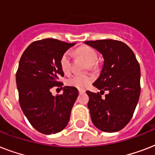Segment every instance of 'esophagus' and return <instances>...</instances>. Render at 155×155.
Instances as JSON below:
<instances>
[{"instance_id": "1", "label": "esophagus", "mask_w": 155, "mask_h": 155, "mask_svg": "<svg viewBox=\"0 0 155 155\" xmlns=\"http://www.w3.org/2000/svg\"><path fill=\"white\" fill-rule=\"evenodd\" d=\"M84 92H85L84 90H82V89H79V93L80 94H81V93H84Z\"/></svg>"}]
</instances>
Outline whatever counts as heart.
<instances>
[{"mask_svg": "<svg viewBox=\"0 0 155 155\" xmlns=\"http://www.w3.org/2000/svg\"><path fill=\"white\" fill-rule=\"evenodd\" d=\"M77 54L82 57L90 65V68H93L95 63L98 60V56L94 49L89 47H81L76 51ZM60 67L64 74H68L71 70V54L65 52L60 58ZM92 81V77L90 75H75L68 79L67 83L69 86L77 87L79 89H84L90 84Z\"/></svg>", "mask_w": 155, "mask_h": 155, "instance_id": "obj_1", "label": "heart"}]
</instances>
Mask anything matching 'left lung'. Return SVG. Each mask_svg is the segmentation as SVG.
Instances as JSON below:
<instances>
[{"label":"left lung","instance_id":"left-lung-1","mask_svg":"<svg viewBox=\"0 0 155 155\" xmlns=\"http://www.w3.org/2000/svg\"><path fill=\"white\" fill-rule=\"evenodd\" d=\"M84 43L99 51L104 58L101 75L92 84L101 92L87 91L91 119L103 132H117L130 122L139 100V63L132 50L120 41L104 39ZM104 91L108 94L102 98Z\"/></svg>","mask_w":155,"mask_h":155}]
</instances>
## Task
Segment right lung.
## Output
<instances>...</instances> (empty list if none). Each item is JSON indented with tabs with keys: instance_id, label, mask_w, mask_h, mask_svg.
<instances>
[{
	"instance_id": "right-lung-1",
	"label": "right lung",
	"mask_w": 155,
	"mask_h": 155,
	"mask_svg": "<svg viewBox=\"0 0 155 155\" xmlns=\"http://www.w3.org/2000/svg\"><path fill=\"white\" fill-rule=\"evenodd\" d=\"M75 44L54 38L36 41L19 61L16 83L21 108L33 127L44 134L60 132L68 125L79 95L77 88L71 86L63 87L62 95L54 97L51 92L54 86H63L58 81L64 75L60 58Z\"/></svg>"
}]
</instances>
